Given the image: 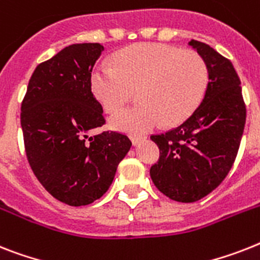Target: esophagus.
<instances>
[{"label":"esophagus","mask_w":260,"mask_h":260,"mask_svg":"<svg viewBox=\"0 0 260 260\" xmlns=\"http://www.w3.org/2000/svg\"><path fill=\"white\" fill-rule=\"evenodd\" d=\"M130 139H132L133 145L137 146L142 142V141H145L146 137H143V135H132V137H130Z\"/></svg>","instance_id":"1"}]
</instances>
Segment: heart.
Instances as JSON below:
<instances>
[{"instance_id": "obj_1", "label": "heart", "mask_w": 260, "mask_h": 260, "mask_svg": "<svg viewBox=\"0 0 260 260\" xmlns=\"http://www.w3.org/2000/svg\"><path fill=\"white\" fill-rule=\"evenodd\" d=\"M115 65L101 63L91 76L95 96L107 110H117L138 87L139 104L110 117L115 130L143 134L175 125L194 113L202 102L209 69L198 53L165 44H138L119 51Z\"/></svg>"}]
</instances>
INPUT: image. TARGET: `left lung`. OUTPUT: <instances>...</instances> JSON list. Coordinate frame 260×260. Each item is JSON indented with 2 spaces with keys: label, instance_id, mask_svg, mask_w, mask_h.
Listing matches in <instances>:
<instances>
[{
  "label": "left lung",
  "instance_id": "1",
  "mask_svg": "<svg viewBox=\"0 0 260 260\" xmlns=\"http://www.w3.org/2000/svg\"><path fill=\"white\" fill-rule=\"evenodd\" d=\"M188 45L209 69L205 96L181 126L150 137L160 151L150 169L153 183L182 203L197 202L222 183L237 158L246 123L241 79L233 63L203 42L191 40Z\"/></svg>",
  "mask_w": 260,
  "mask_h": 260
}]
</instances>
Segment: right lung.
I'll list each match as a JSON object with an SVG mask.
<instances>
[{
  "label": "right lung",
  "mask_w": 260,
  "mask_h": 260,
  "mask_svg": "<svg viewBox=\"0 0 260 260\" xmlns=\"http://www.w3.org/2000/svg\"><path fill=\"white\" fill-rule=\"evenodd\" d=\"M101 44H73L36 68L21 105L27 160L41 184L69 206L100 199L113 183L132 141L90 132L105 123L91 93V70Z\"/></svg>",
  "instance_id": "1"
}]
</instances>
